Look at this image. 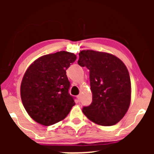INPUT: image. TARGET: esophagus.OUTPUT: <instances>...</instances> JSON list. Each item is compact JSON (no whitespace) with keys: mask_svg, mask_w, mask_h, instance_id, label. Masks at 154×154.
<instances>
[{"mask_svg":"<svg viewBox=\"0 0 154 154\" xmlns=\"http://www.w3.org/2000/svg\"><path fill=\"white\" fill-rule=\"evenodd\" d=\"M77 99L79 100V101H80V100H81V95H78L77 96Z\"/></svg>","mask_w":154,"mask_h":154,"instance_id":"34e87169","label":"esophagus"}]
</instances>
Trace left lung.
<instances>
[{"instance_id":"8db88e82","label":"left lung","mask_w":154,"mask_h":154,"mask_svg":"<svg viewBox=\"0 0 154 154\" xmlns=\"http://www.w3.org/2000/svg\"><path fill=\"white\" fill-rule=\"evenodd\" d=\"M77 61L90 71L93 100L82 112L90 120L102 126L114 125L128 111L131 98L129 72L114 55L92 50L82 51Z\"/></svg>"}]
</instances>
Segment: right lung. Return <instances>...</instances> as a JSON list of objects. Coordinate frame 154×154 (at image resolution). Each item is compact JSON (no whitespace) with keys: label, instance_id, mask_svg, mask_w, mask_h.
<instances>
[{"label":"right lung","instance_id":"obj_1","mask_svg":"<svg viewBox=\"0 0 154 154\" xmlns=\"http://www.w3.org/2000/svg\"><path fill=\"white\" fill-rule=\"evenodd\" d=\"M76 59L72 53L59 51L41 56L26 69L21 98L26 112L38 123L49 126L59 122L75 106L66 70Z\"/></svg>","mask_w":154,"mask_h":154}]
</instances>
